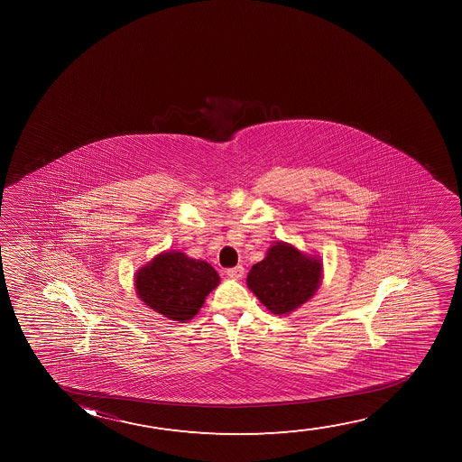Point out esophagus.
Listing matches in <instances>:
<instances>
[{
	"label": "esophagus",
	"instance_id": "1",
	"mask_svg": "<svg viewBox=\"0 0 462 462\" xmlns=\"http://www.w3.org/2000/svg\"><path fill=\"white\" fill-rule=\"evenodd\" d=\"M226 274H227L228 278L240 279L243 278V274H245V268L241 265L234 266V268L226 270Z\"/></svg>",
	"mask_w": 462,
	"mask_h": 462
}]
</instances>
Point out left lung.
<instances>
[{
	"instance_id": "left-lung-1",
	"label": "left lung",
	"mask_w": 462,
	"mask_h": 462,
	"mask_svg": "<svg viewBox=\"0 0 462 462\" xmlns=\"http://www.w3.org/2000/svg\"><path fill=\"white\" fill-rule=\"evenodd\" d=\"M322 273L319 255L276 241L266 251L265 259L251 268L246 282L266 310L287 316L314 297L322 282Z\"/></svg>"
}]
</instances>
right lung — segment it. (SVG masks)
I'll return each instance as SVG.
<instances>
[{"label": "right lung", "mask_w": 462, "mask_h": 462, "mask_svg": "<svg viewBox=\"0 0 462 462\" xmlns=\"http://www.w3.org/2000/svg\"><path fill=\"white\" fill-rule=\"evenodd\" d=\"M219 282V274L208 262L190 259L181 251L154 255L134 276L137 297L150 310L180 323L196 316Z\"/></svg>", "instance_id": "right-lung-1"}]
</instances>
